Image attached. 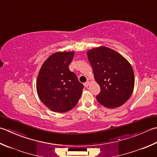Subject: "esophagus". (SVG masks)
<instances>
[{
    "instance_id": "obj_1",
    "label": "esophagus",
    "mask_w": 157,
    "mask_h": 157,
    "mask_svg": "<svg viewBox=\"0 0 157 157\" xmlns=\"http://www.w3.org/2000/svg\"><path fill=\"white\" fill-rule=\"evenodd\" d=\"M89 85H90V82H89V81H87L86 82L84 83V86L86 88H88Z\"/></svg>"
}]
</instances>
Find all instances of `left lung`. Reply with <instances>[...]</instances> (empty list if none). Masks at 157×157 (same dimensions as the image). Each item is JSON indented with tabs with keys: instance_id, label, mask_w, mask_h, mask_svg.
I'll return each mask as SVG.
<instances>
[{
	"instance_id": "left-lung-1",
	"label": "left lung",
	"mask_w": 157,
	"mask_h": 157,
	"mask_svg": "<svg viewBox=\"0 0 157 157\" xmlns=\"http://www.w3.org/2000/svg\"><path fill=\"white\" fill-rule=\"evenodd\" d=\"M87 56L101 88L96 97L98 102L111 109L123 105L131 96L135 85L131 64L117 52L104 46L89 50Z\"/></svg>"
}]
</instances>
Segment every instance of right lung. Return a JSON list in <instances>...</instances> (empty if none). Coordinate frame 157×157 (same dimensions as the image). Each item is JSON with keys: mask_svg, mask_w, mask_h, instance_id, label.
I'll return each instance as SVG.
<instances>
[{"mask_svg": "<svg viewBox=\"0 0 157 157\" xmlns=\"http://www.w3.org/2000/svg\"><path fill=\"white\" fill-rule=\"evenodd\" d=\"M74 52H57L49 56L39 70L36 92L40 100L52 111L64 113L74 107L84 86L69 69Z\"/></svg>", "mask_w": 157, "mask_h": 157, "instance_id": "right-lung-1", "label": "right lung"}]
</instances>
